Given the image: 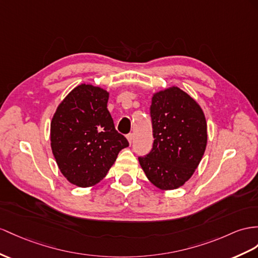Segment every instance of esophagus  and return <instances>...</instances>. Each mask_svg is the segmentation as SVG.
I'll return each instance as SVG.
<instances>
[{
	"label": "esophagus",
	"mask_w": 258,
	"mask_h": 258,
	"mask_svg": "<svg viewBox=\"0 0 258 258\" xmlns=\"http://www.w3.org/2000/svg\"><path fill=\"white\" fill-rule=\"evenodd\" d=\"M133 140H134V135H133V134H128V135H127V141H128V143L132 144V143H133Z\"/></svg>",
	"instance_id": "esophagus-1"
}]
</instances>
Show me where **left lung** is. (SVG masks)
I'll return each mask as SVG.
<instances>
[{
    "mask_svg": "<svg viewBox=\"0 0 258 258\" xmlns=\"http://www.w3.org/2000/svg\"><path fill=\"white\" fill-rule=\"evenodd\" d=\"M150 116L153 149L138 161L156 187L176 189L192 177L206 150V117L195 99L176 86L155 92Z\"/></svg>",
    "mask_w": 258,
    "mask_h": 258,
    "instance_id": "left-lung-1",
    "label": "left lung"
}]
</instances>
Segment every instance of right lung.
Segmentation results:
<instances>
[{
  "instance_id": "obj_1",
  "label": "right lung",
  "mask_w": 258,
  "mask_h": 258,
  "mask_svg": "<svg viewBox=\"0 0 258 258\" xmlns=\"http://www.w3.org/2000/svg\"><path fill=\"white\" fill-rule=\"evenodd\" d=\"M109 91L81 84L57 105L50 127L51 149L61 173L79 187L96 185L128 146L107 108Z\"/></svg>"
}]
</instances>
